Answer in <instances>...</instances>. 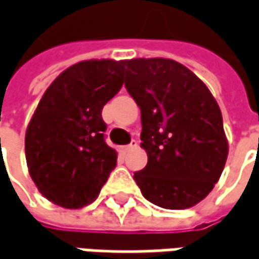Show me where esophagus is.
<instances>
[{
	"label": "esophagus",
	"instance_id": "esophagus-1",
	"mask_svg": "<svg viewBox=\"0 0 259 259\" xmlns=\"http://www.w3.org/2000/svg\"><path fill=\"white\" fill-rule=\"evenodd\" d=\"M137 147V141L136 140H133L130 144H126V146H122V147H119V151L122 153V154H126L128 151H131L133 149H136Z\"/></svg>",
	"mask_w": 259,
	"mask_h": 259
}]
</instances>
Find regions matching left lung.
<instances>
[{
  "instance_id": "left-lung-1",
  "label": "left lung",
  "mask_w": 259,
  "mask_h": 259,
  "mask_svg": "<svg viewBox=\"0 0 259 259\" xmlns=\"http://www.w3.org/2000/svg\"><path fill=\"white\" fill-rule=\"evenodd\" d=\"M125 87L141 110L147 166L134 174L150 202L184 210L220 179L229 154L223 118L208 87L169 58L125 61Z\"/></svg>"
}]
</instances>
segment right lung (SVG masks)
<instances>
[{"mask_svg": "<svg viewBox=\"0 0 259 259\" xmlns=\"http://www.w3.org/2000/svg\"><path fill=\"white\" fill-rule=\"evenodd\" d=\"M125 61L89 59L46 89L26 130L29 174L46 200L83 208L96 200L118 153L105 143L103 106L122 87Z\"/></svg>", "mask_w": 259, "mask_h": 259, "instance_id": "add662e5", "label": "right lung"}]
</instances>
